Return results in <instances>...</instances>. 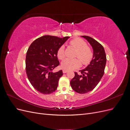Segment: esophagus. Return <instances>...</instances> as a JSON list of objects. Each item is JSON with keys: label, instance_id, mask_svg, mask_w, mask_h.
<instances>
[{"label": "esophagus", "instance_id": "obj_1", "mask_svg": "<svg viewBox=\"0 0 130 130\" xmlns=\"http://www.w3.org/2000/svg\"><path fill=\"white\" fill-rule=\"evenodd\" d=\"M67 72H68V71H67V70H64V69H63V73L64 74V73H67Z\"/></svg>", "mask_w": 130, "mask_h": 130}]
</instances>
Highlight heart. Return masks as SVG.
I'll return each mask as SVG.
<instances>
[{
    "label": "heart",
    "instance_id": "1",
    "mask_svg": "<svg viewBox=\"0 0 130 130\" xmlns=\"http://www.w3.org/2000/svg\"><path fill=\"white\" fill-rule=\"evenodd\" d=\"M70 45L77 50L75 57L78 58H66L61 63V67L66 70H72L80 67L81 62L84 66L89 64L93 57L92 49L87 45V43L80 38H74L70 42ZM58 58L63 59L65 57L64 46L61 45L57 52Z\"/></svg>",
    "mask_w": 130,
    "mask_h": 130
}]
</instances>
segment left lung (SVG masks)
Wrapping results in <instances>:
<instances>
[{
    "mask_svg": "<svg viewBox=\"0 0 130 130\" xmlns=\"http://www.w3.org/2000/svg\"><path fill=\"white\" fill-rule=\"evenodd\" d=\"M89 43L93 50V57L85 69L79 70L81 75L75 72V76L70 81L73 89L80 94L89 92L95 88L104 74L106 56L103 46L93 38L82 36Z\"/></svg>",
    "mask_w": 130,
    "mask_h": 130,
    "instance_id": "1",
    "label": "left lung"
}]
</instances>
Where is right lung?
I'll return each instance as SVG.
<instances>
[{"mask_svg": "<svg viewBox=\"0 0 130 130\" xmlns=\"http://www.w3.org/2000/svg\"><path fill=\"white\" fill-rule=\"evenodd\" d=\"M69 37L42 36L35 40L27 51L25 65L27 78L34 88L44 94L56 90L62 70H53L60 64L57 57L58 48Z\"/></svg>", "mask_w": 130, "mask_h": 130, "instance_id": "1", "label": "right lung"}]
</instances>
